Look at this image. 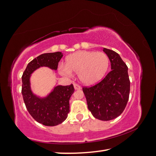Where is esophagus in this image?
<instances>
[{"label":"esophagus","mask_w":156,"mask_h":156,"mask_svg":"<svg viewBox=\"0 0 156 156\" xmlns=\"http://www.w3.org/2000/svg\"><path fill=\"white\" fill-rule=\"evenodd\" d=\"M74 88H75V90H80L81 88L80 85H78V84H74Z\"/></svg>","instance_id":"obj_1"}]
</instances>
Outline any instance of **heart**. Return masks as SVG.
<instances>
[{"label":"heart","mask_w":156,"mask_h":156,"mask_svg":"<svg viewBox=\"0 0 156 156\" xmlns=\"http://www.w3.org/2000/svg\"><path fill=\"white\" fill-rule=\"evenodd\" d=\"M109 64V57L103 52L80 51L68 55L66 59L65 66L60 67L59 71L64 75L78 73L81 82L90 86L102 80L107 73Z\"/></svg>","instance_id":"obj_1"}]
</instances>
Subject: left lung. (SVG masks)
Here are the masks:
<instances>
[{"label": "left lung", "instance_id": "8db88e82", "mask_svg": "<svg viewBox=\"0 0 156 156\" xmlns=\"http://www.w3.org/2000/svg\"><path fill=\"white\" fill-rule=\"evenodd\" d=\"M111 63V71L99 83L84 87L88 110L94 118L110 121L121 115L129 99L130 81L128 68L115 51L103 48Z\"/></svg>", "mask_w": 156, "mask_h": 156}]
</instances>
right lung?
<instances>
[{"label": "right lung", "mask_w": 156, "mask_h": 156, "mask_svg": "<svg viewBox=\"0 0 156 156\" xmlns=\"http://www.w3.org/2000/svg\"><path fill=\"white\" fill-rule=\"evenodd\" d=\"M62 57V52L40 55L29 63L22 76V94L27 110L35 121L46 126H55L66 119L70 112L69 100L75 89L73 84L57 86L42 98L33 93L30 77L35 70L42 66L56 70Z\"/></svg>", "instance_id": "right-lung-1"}]
</instances>
